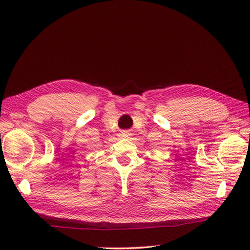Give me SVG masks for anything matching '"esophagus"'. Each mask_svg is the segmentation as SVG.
Returning <instances> with one entry per match:
<instances>
[{
    "label": "esophagus",
    "instance_id": "34e87169",
    "mask_svg": "<svg viewBox=\"0 0 250 250\" xmlns=\"http://www.w3.org/2000/svg\"><path fill=\"white\" fill-rule=\"evenodd\" d=\"M120 135H121L122 137H128V136L130 135V133H129L128 131H124V132H121Z\"/></svg>",
    "mask_w": 250,
    "mask_h": 250
}]
</instances>
